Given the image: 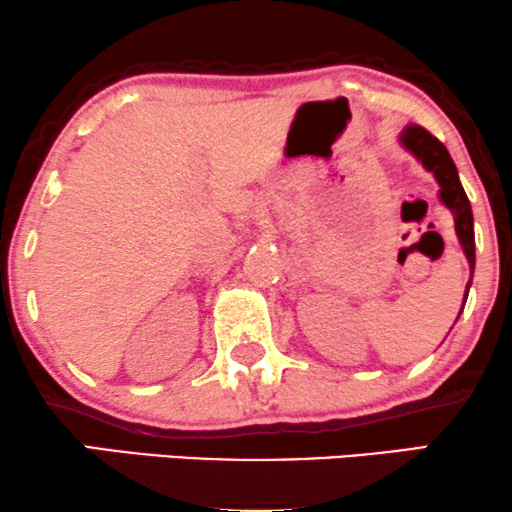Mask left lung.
<instances>
[{
  "mask_svg": "<svg viewBox=\"0 0 512 512\" xmlns=\"http://www.w3.org/2000/svg\"><path fill=\"white\" fill-rule=\"evenodd\" d=\"M402 142L428 170H433V175H436V180L440 182V199H443L445 207H448L452 211V216H455L457 238H460L464 255H467L469 260V267L474 269L472 207H469V199L464 195L462 182L457 178V168L455 163H452L448 149H445V144L440 142V139L433 137V134L421 125H411L404 129ZM464 301H467V293H464Z\"/></svg>",
  "mask_w": 512,
  "mask_h": 512,
  "instance_id": "8db88e82",
  "label": "left lung"
}]
</instances>
